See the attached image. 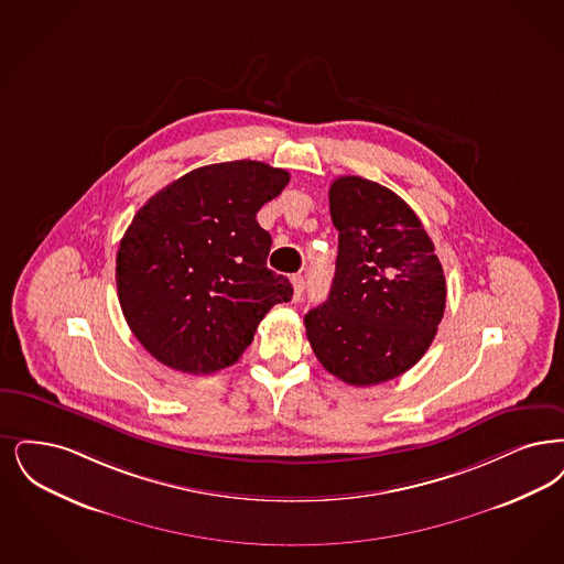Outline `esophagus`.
Here are the masks:
<instances>
[{"label": "esophagus", "mask_w": 564, "mask_h": 564, "mask_svg": "<svg viewBox=\"0 0 564 564\" xmlns=\"http://www.w3.org/2000/svg\"><path fill=\"white\" fill-rule=\"evenodd\" d=\"M292 285H293V300H300L302 297V293L306 290V283H304V276H292Z\"/></svg>", "instance_id": "1"}]
</instances>
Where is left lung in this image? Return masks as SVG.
<instances>
[{
    "instance_id": "obj_1",
    "label": "left lung",
    "mask_w": 564,
    "mask_h": 564,
    "mask_svg": "<svg viewBox=\"0 0 564 564\" xmlns=\"http://www.w3.org/2000/svg\"><path fill=\"white\" fill-rule=\"evenodd\" d=\"M338 260L329 297L304 316L321 365L352 386L403 376L424 357L445 313L434 243L397 193L361 176L329 188Z\"/></svg>"
}]
</instances>
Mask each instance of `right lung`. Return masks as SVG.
<instances>
[{"instance_id":"right-lung-1","label":"right lung","mask_w":564,"mask_h":564,"mask_svg":"<svg viewBox=\"0 0 564 564\" xmlns=\"http://www.w3.org/2000/svg\"><path fill=\"white\" fill-rule=\"evenodd\" d=\"M290 174L260 161L197 167L161 188L128 226L115 281L123 316L158 361L214 373L239 361L292 283L267 267L271 235L256 214Z\"/></svg>"}]
</instances>
